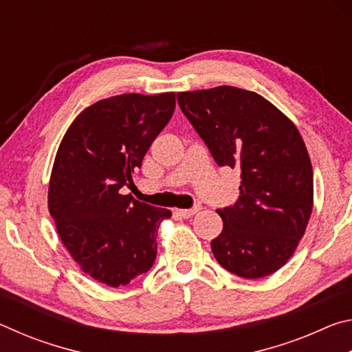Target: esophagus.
<instances>
[{
  "label": "esophagus",
  "mask_w": 352,
  "mask_h": 352,
  "mask_svg": "<svg viewBox=\"0 0 352 352\" xmlns=\"http://www.w3.org/2000/svg\"><path fill=\"white\" fill-rule=\"evenodd\" d=\"M200 210H201V208L197 205V206L190 208V210H177L175 214H178V216L183 217V219H189V217H192L194 214H197Z\"/></svg>",
  "instance_id": "34e87169"
}]
</instances>
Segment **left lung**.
<instances>
[{"mask_svg":"<svg viewBox=\"0 0 352 352\" xmlns=\"http://www.w3.org/2000/svg\"><path fill=\"white\" fill-rule=\"evenodd\" d=\"M178 105L219 166L241 168V195L217 210L211 241L225 270L269 276L290 259L314 205L311 158L295 124L258 93L236 87L177 94Z\"/></svg>","mask_w":352,"mask_h":352,"instance_id":"1","label":"left lung"}]
</instances>
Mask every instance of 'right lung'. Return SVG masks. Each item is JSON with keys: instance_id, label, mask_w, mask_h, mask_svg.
<instances>
[{"instance_id": "add662e5", "label": "right lung", "mask_w": 352, "mask_h": 352, "mask_svg": "<svg viewBox=\"0 0 352 352\" xmlns=\"http://www.w3.org/2000/svg\"><path fill=\"white\" fill-rule=\"evenodd\" d=\"M175 110V93L102 99L74 119L52 166L47 208L82 272L119 287L151 270L169 210L122 195Z\"/></svg>"}]
</instances>
